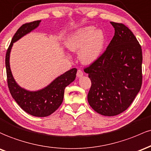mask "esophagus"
I'll return each mask as SVG.
<instances>
[{
    "label": "esophagus",
    "mask_w": 151,
    "mask_h": 151,
    "mask_svg": "<svg viewBox=\"0 0 151 151\" xmlns=\"http://www.w3.org/2000/svg\"><path fill=\"white\" fill-rule=\"evenodd\" d=\"M76 76H77L78 78H81L83 76V72L82 70L81 69H78L77 71V73H76Z\"/></svg>",
    "instance_id": "1"
}]
</instances>
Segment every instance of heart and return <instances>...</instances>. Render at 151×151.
Here are the masks:
<instances>
[{
    "mask_svg": "<svg viewBox=\"0 0 151 151\" xmlns=\"http://www.w3.org/2000/svg\"><path fill=\"white\" fill-rule=\"evenodd\" d=\"M66 46L72 51H79V58L85 64L92 63L101 55L105 45L103 32L93 26H87L71 34Z\"/></svg>",
    "mask_w": 151,
    "mask_h": 151,
    "instance_id": "heart-1",
    "label": "heart"
}]
</instances>
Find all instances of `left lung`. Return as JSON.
I'll list each match as a JSON object with an SVG mask.
<instances>
[{
  "label": "left lung",
  "instance_id": "left-lung-1",
  "mask_svg": "<svg viewBox=\"0 0 151 151\" xmlns=\"http://www.w3.org/2000/svg\"><path fill=\"white\" fill-rule=\"evenodd\" d=\"M115 35L102 55L84 68L91 81L88 101L106 116L123 113L130 106L142 85L141 46L123 23L111 22Z\"/></svg>",
  "mask_w": 151,
  "mask_h": 151
}]
</instances>
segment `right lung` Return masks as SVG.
Returning a JSON list of instances; mask_svg holds the SVG:
<instances>
[{
	"instance_id": "obj_1",
	"label": "right lung",
	"mask_w": 151,
	"mask_h": 151,
	"mask_svg": "<svg viewBox=\"0 0 151 151\" xmlns=\"http://www.w3.org/2000/svg\"><path fill=\"white\" fill-rule=\"evenodd\" d=\"M41 21H35L21 25L12 38L6 55V67L8 88L12 97L23 111L33 116H50L60 107L63 100L64 90L75 80L77 69L72 68L55 78L43 89L29 91L20 87L13 78L10 68V53L13 43L36 28Z\"/></svg>"
}]
</instances>
